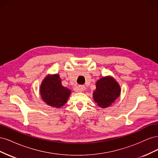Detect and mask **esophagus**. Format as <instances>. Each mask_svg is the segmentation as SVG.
<instances>
[{"label":"esophagus","mask_w":158,"mask_h":158,"mask_svg":"<svg viewBox=\"0 0 158 158\" xmlns=\"http://www.w3.org/2000/svg\"><path fill=\"white\" fill-rule=\"evenodd\" d=\"M76 91H78V92H84V91L85 90V85H78V86L76 88Z\"/></svg>","instance_id":"34e87169"}]
</instances>
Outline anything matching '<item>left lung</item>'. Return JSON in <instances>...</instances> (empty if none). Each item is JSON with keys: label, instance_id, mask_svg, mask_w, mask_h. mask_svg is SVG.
I'll use <instances>...</instances> for the list:
<instances>
[{"label": "left lung", "instance_id": "left-lung-1", "mask_svg": "<svg viewBox=\"0 0 158 158\" xmlns=\"http://www.w3.org/2000/svg\"><path fill=\"white\" fill-rule=\"evenodd\" d=\"M120 94L121 87L117 81L111 76H106L97 81L93 98L99 107L106 108L111 106Z\"/></svg>", "mask_w": 158, "mask_h": 158}]
</instances>
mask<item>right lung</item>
<instances>
[{
    "label": "right lung",
    "instance_id": "right-lung-1",
    "mask_svg": "<svg viewBox=\"0 0 158 158\" xmlns=\"http://www.w3.org/2000/svg\"><path fill=\"white\" fill-rule=\"evenodd\" d=\"M71 91L63 86L58 74L48 75L43 80L40 86L42 99L49 106L60 108L67 102Z\"/></svg>",
    "mask_w": 158,
    "mask_h": 158
}]
</instances>
